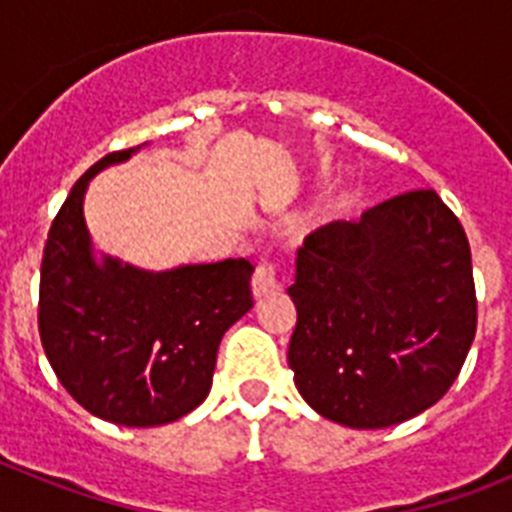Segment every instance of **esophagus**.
<instances>
[{
  "label": "esophagus",
  "mask_w": 512,
  "mask_h": 512,
  "mask_svg": "<svg viewBox=\"0 0 512 512\" xmlns=\"http://www.w3.org/2000/svg\"><path fill=\"white\" fill-rule=\"evenodd\" d=\"M251 289H253V297H256V300H261V297L274 295V292H277L279 279H277V269H274V264L264 261V264L256 266V271H253V279H251Z\"/></svg>",
  "instance_id": "1"
}]
</instances>
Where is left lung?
I'll return each instance as SVG.
<instances>
[{
    "label": "left lung",
    "mask_w": 512,
    "mask_h": 512,
    "mask_svg": "<svg viewBox=\"0 0 512 512\" xmlns=\"http://www.w3.org/2000/svg\"><path fill=\"white\" fill-rule=\"evenodd\" d=\"M287 292L297 390L348 428H387L436 405L477 333L467 233L433 189L307 235Z\"/></svg>",
    "instance_id": "obj_1"
}]
</instances>
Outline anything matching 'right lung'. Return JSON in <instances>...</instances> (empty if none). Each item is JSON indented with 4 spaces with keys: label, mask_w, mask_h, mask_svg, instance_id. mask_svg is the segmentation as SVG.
<instances>
[{
    "label": "right lung",
    "mask_w": 512,
    "mask_h": 512,
    "mask_svg": "<svg viewBox=\"0 0 512 512\" xmlns=\"http://www.w3.org/2000/svg\"><path fill=\"white\" fill-rule=\"evenodd\" d=\"M138 148L99 158L58 210L40 264L38 330L58 382L81 408L151 428L192 413L207 397L220 338L253 307V266L225 259L153 274L110 256L94 261L87 184Z\"/></svg>",
    "instance_id": "1"
}]
</instances>
